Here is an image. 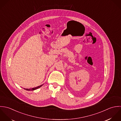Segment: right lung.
Here are the masks:
<instances>
[{
  "label": "right lung",
  "instance_id": "add662e5",
  "mask_svg": "<svg viewBox=\"0 0 121 121\" xmlns=\"http://www.w3.org/2000/svg\"><path fill=\"white\" fill-rule=\"evenodd\" d=\"M43 85H41V86H37V87H35V88H30V89H25L24 88V89L25 90H27V91H33V90H35V89H37V88H40V87H41L42 86H43Z\"/></svg>",
  "mask_w": 121,
  "mask_h": 121
}]
</instances>
